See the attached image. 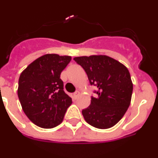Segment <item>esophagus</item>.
I'll use <instances>...</instances> for the list:
<instances>
[{
    "label": "esophagus",
    "instance_id": "obj_1",
    "mask_svg": "<svg viewBox=\"0 0 158 158\" xmlns=\"http://www.w3.org/2000/svg\"><path fill=\"white\" fill-rule=\"evenodd\" d=\"M79 95H80V92L79 91H76L74 93H73V97H74V99H77L79 96Z\"/></svg>",
    "mask_w": 158,
    "mask_h": 158
}]
</instances>
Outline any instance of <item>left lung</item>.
<instances>
[{
  "label": "left lung",
  "mask_w": 158,
  "mask_h": 158,
  "mask_svg": "<svg viewBox=\"0 0 158 158\" xmlns=\"http://www.w3.org/2000/svg\"><path fill=\"white\" fill-rule=\"evenodd\" d=\"M85 69L89 83L96 87L97 96L82 110L86 122L99 129H107L120 120L131 104L133 92L129 70L117 60L106 55L76 57Z\"/></svg>",
  "instance_id": "left-lung-1"
}]
</instances>
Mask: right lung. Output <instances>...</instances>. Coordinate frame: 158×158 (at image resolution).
Segmentation results:
<instances>
[{
	"label": "right lung",
	"mask_w": 158,
	"mask_h": 158,
	"mask_svg": "<svg viewBox=\"0 0 158 158\" xmlns=\"http://www.w3.org/2000/svg\"><path fill=\"white\" fill-rule=\"evenodd\" d=\"M70 61V56L45 54L31 62L19 76L17 93L23 111L40 127L58 126L72 104L60 78Z\"/></svg>",
	"instance_id": "add662e5"
}]
</instances>
